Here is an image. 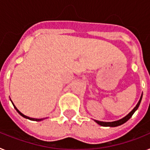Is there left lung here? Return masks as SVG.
Here are the masks:
<instances>
[{"instance_id": "left-lung-1", "label": "left lung", "mask_w": 150, "mask_h": 150, "mask_svg": "<svg viewBox=\"0 0 150 150\" xmlns=\"http://www.w3.org/2000/svg\"><path fill=\"white\" fill-rule=\"evenodd\" d=\"M142 97H143V93H142V95H141L140 99H139V102H138V103L137 104V106H135L134 108H133V110L131 111L129 113H128V114H127L126 117H123V118L120 119V120H117V121H112V122H103V121L95 120H94V121L96 122V123H97V124L100 125V126H102V127H118V126H120V125L125 123V122H127V121H128L131 118V117L133 116V113H134V112L137 110V109H138L139 104H140L141 100H142Z\"/></svg>"}]
</instances>
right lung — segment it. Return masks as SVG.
I'll return each instance as SVG.
<instances>
[{
    "mask_svg": "<svg viewBox=\"0 0 150 150\" xmlns=\"http://www.w3.org/2000/svg\"><path fill=\"white\" fill-rule=\"evenodd\" d=\"M10 100H11V99H10ZM11 102H12V101H11ZM12 104L13 105V106H14V108H15L16 110L17 111V112H18V113H19V114L21 115V116H22V117H24V118L28 119V120H33V121H41V120H45V119H46V118H42V119L30 118V117H28V116H25V115H24V114H23V113H22L21 112H20V111L18 110H17V107H16V106H14V104H13V102H12Z\"/></svg>",
    "mask_w": 150,
    "mask_h": 150,
    "instance_id": "obj_1",
    "label": "right lung"
}]
</instances>
